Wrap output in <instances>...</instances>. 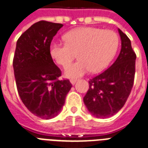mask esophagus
I'll use <instances>...</instances> for the list:
<instances>
[{
  "instance_id": "esophagus-1",
  "label": "esophagus",
  "mask_w": 148,
  "mask_h": 148,
  "mask_svg": "<svg viewBox=\"0 0 148 148\" xmlns=\"http://www.w3.org/2000/svg\"><path fill=\"white\" fill-rule=\"evenodd\" d=\"M77 79H71V80H70V82H71V83L73 85H74V84H75V83L77 82Z\"/></svg>"
}]
</instances>
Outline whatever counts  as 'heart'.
Returning a JSON list of instances; mask_svg holds the SVG:
<instances>
[{
	"instance_id": "obj_1",
	"label": "heart",
	"mask_w": 148,
	"mask_h": 148,
	"mask_svg": "<svg viewBox=\"0 0 148 148\" xmlns=\"http://www.w3.org/2000/svg\"><path fill=\"white\" fill-rule=\"evenodd\" d=\"M65 42L54 41L50 45L52 58L64 66L75 58L79 60L67 65L64 75L77 78L91 71H101L113 59L119 46L117 34L112 30L87 27L74 29L64 36Z\"/></svg>"
}]
</instances>
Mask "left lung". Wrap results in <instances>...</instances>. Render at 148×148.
Wrapping results in <instances>:
<instances>
[{"label": "left lung", "instance_id": "obj_1", "mask_svg": "<svg viewBox=\"0 0 148 148\" xmlns=\"http://www.w3.org/2000/svg\"><path fill=\"white\" fill-rule=\"evenodd\" d=\"M121 50L110 67L89 81V89L84 97L90 113L105 119L123 108L134 85L136 54L131 42L119 29Z\"/></svg>", "mask_w": 148, "mask_h": 148}]
</instances>
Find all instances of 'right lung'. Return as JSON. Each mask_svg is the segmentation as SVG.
<instances>
[{
  "label": "right lung",
  "instance_id": "1",
  "mask_svg": "<svg viewBox=\"0 0 148 148\" xmlns=\"http://www.w3.org/2000/svg\"><path fill=\"white\" fill-rule=\"evenodd\" d=\"M63 25L38 21L19 37L13 60L17 89L32 114L42 119L56 116L72 87L69 80H58L61 71L54 64L49 48Z\"/></svg>",
  "mask_w": 148,
  "mask_h": 148
}]
</instances>
